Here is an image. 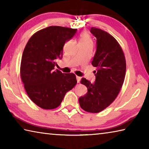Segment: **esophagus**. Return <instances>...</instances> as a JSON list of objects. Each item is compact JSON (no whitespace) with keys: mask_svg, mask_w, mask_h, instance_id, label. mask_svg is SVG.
Listing matches in <instances>:
<instances>
[{"mask_svg":"<svg viewBox=\"0 0 149 149\" xmlns=\"http://www.w3.org/2000/svg\"><path fill=\"white\" fill-rule=\"evenodd\" d=\"M76 79H77V83H79V82H80V80H81V77L76 76Z\"/></svg>","mask_w":149,"mask_h":149,"instance_id":"esophagus-1","label":"esophagus"}]
</instances>
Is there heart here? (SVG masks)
<instances>
[{
	"instance_id": "heart-1",
	"label": "heart",
	"mask_w": 149,
	"mask_h": 149,
	"mask_svg": "<svg viewBox=\"0 0 149 149\" xmlns=\"http://www.w3.org/2000/svg\"><path fill=\"white\" fill-rule=\"evenodd\" d=\"M91 39L90 35L86 32L82 33L80 36V43H91Z\"/></svg>"
}]
</instances>
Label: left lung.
Returning <instances> with one entry per match:
<instances>
[{
  "label": "left lung",
  "mask_w": 149,
  "mask_h": 149,
  "mask_svg": "<svg viewBox=\"0 0 149 149\" xmlns=\"http://www.w3.org/2000/svg\"><path fill=\"white\" fill-rule=\"evenodd\" d=\"M90 31L97 39V50L92 65L95 81L82 78L81 84L87 93L79 99L81 108L88 112L98 113L107 108L117 97L124 81L126 63L123 52L114 37L103 30L91 27Z\"/></svg>",
  "instance_id": "left-lung-1"
}]
</instances>
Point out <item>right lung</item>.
I'll return each instance as SVG.
<instances>
[{
    "label": "right lung",
    "mask_w": 149,
    "mask_h": 149,
    "mask_svg": "<svg viewBox=\"0 0 149 149\" xmlns=\"http://www.w3.org/2000/svg\"><path fill=\"white\" fill-rule=\"evenodd\" d=\"M77 29L49 26L31 37L24 50L20 75L27 94L43 109L59 107L64 96L77 84L73 73L54 70L56 60L61 59L65 42L76 33Z\"/></svg>",
    "instance_id": "add662e5"
}]
</instances>
